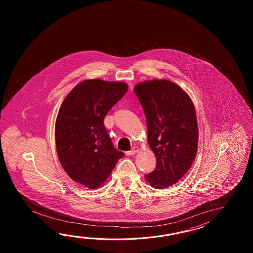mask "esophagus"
Masks as SVG:
<instances>
[{"instance_id":"obj_1","label":"esophagus","mask_w":253,"mask_h":253,"mask_svg":"<svg viewBox=\"0 0 253 253\" xmlns=\"http://www.w3.org/2000/svg\"><path fill=\"white\" fill-rule=\"evenodd\" d=\"M137 152H138V147H137V146H133L131 150L126 152V155H127V156H133V155H134V154L137 153Z\"/></svg>"}]
</instances>
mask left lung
I'll return each mask as SVG.
<instances>
[{"label":"left lung","instance_id":"obj_1","mask_svg":"<svg viewBox=\"0 0 253 253\" xmlns=\"http://www.w3.org/2000/svg\"><path fill=\"white\" fill-rule=\"evenodd\" d=\"M134 91L144 109L148 143L156 157V168L145 179L154 188H167L188 172L196 156L199 133L194 104L172 81H145Z\"/></svg>","mask_w":253,"mask_h":253}]
</instances>
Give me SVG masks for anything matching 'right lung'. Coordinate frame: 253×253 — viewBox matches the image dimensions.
I'll list each match as a JSON object with an SVG mask.
<instances>
[{
    "label": "right lung",
    "instance_id": "obj_1",
    "mask_svg": "<svg viewBox=\"0 0 253 253\" xmlns=\"http://www.w3.org/2000/svg\"><path fill=\"white\" fill-rule=\"evenodd\" d=\"M126 91L123 82L87 80L62 103L55 125L57 153L65 172L77 183L97 188L125 156L115 148L104 119Z\"/></svg>",
    "mask_w": 253,
    "mask_h": 253
}]
</instances>
